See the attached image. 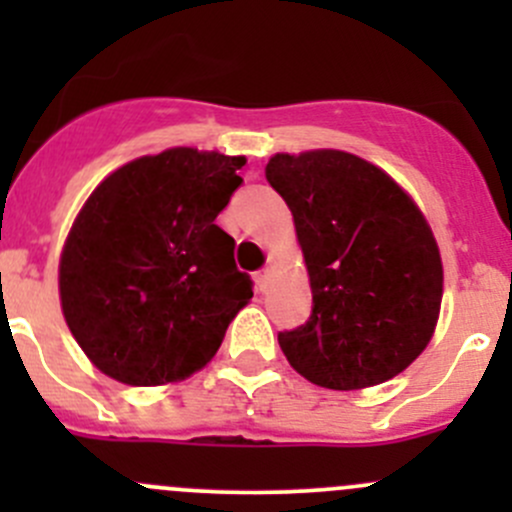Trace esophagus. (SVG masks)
Instances as JSON below:
<instances>
[{"instance_id": "obj_1", "label": "esophagus", "mask_w": 512, "mask_h": 512, "mask_svg": "<svg viewBox=\"0 0 512 512\" xmlns=\"http://www.w3.org/2000/svg\"><path fill=\"white\" fill-rule=\"evenodd\" d=\"M257 289H260V292H265L267 289V285H270V270H260L257 272Z\"/></svg>"}]
</instances>
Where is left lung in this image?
Returning <instances> with one entry per match:
<instances>
[{
	"mask_svg": "<svg viewBox=\"0 0 512 512\" xmlns=\"http://www.w3.org/2000/svg\"><path fill=\"white\" fill-rule=\"evenodd\" d=\"M267 183L292 210L312 285V314L277 334L312 384H384L431 342L443 294L433 232L381 168L344 151L277 153Z\"/></svg>",
	"mask_w": 512,
	"mask_h": 512,
	"instance_id": "1",
	"label": "left lung"
}]
</instances>
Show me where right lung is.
<instances>
[{"mask_svg": "<svg viewBox=\"0 0 512 512\" xmlns=\"http://www.w3.org/2000/svg\"><path fill=\"white\" fill-rule=\"evenodd\" d=\"M242 156L170 148L126 163L91 193L66 237L61 309L86 356L131 386L208 364L252 297L215 218L242 185Z\"/></svg>", "mask_w": 512, "mask_h": 512, "instance_id": "1", "label": "right lung"}]
</instances>
